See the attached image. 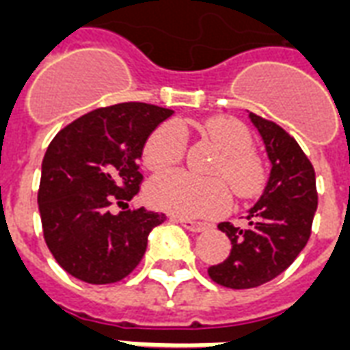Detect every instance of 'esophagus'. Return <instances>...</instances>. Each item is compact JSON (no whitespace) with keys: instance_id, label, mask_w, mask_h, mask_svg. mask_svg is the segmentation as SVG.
I'll use <instances>...</instances> for the list:
<instances>
[{"instance_id":"1","label":"esophagus","mask_w":350,"mask_h":350,"mask_svg":"<svg viewBox=\"0 0 350 350\" xmlns=\"http://www.w3.org/2000/svg\"><path fill=\"white\" fill-rule=\"evenodd\" d=\"M172 220L180 224V226H183L185 229H189V231H193V233H202V231H205V229H207V226H205V224L193 222V220H185V218H172Z\"/></svg>"}]
</instances>
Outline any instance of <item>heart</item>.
<instances>
[{"label":"heart","instance_id":"obj_1","mask_svg":"<svg viewBox=\"0 0 350 350\" xmlns=\"http://www.w3.org/2000/svg\"><path fill=\"white\" fill-rule=\"evenodd\" d=\"M200 130L222 152L211 174L226 180L240 198L257 193L262 170L252 154L253 141L247 128L231 117H218L205 121ZM185 148V124L165 122L146 139L143 161L156 172L167 170L180 163ZM146 200L152 207L180 218L220 217L231 205V196L222 181L200 180L181 170L152 178L146 187Z\"/></svg>","mask_w":350,"mask_h":350}]
</instances>
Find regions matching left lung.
<instances>
[{
    "label": "left lung",
    "mask_w": 350,
    "mask_h": 350,
    "mask_svg": "<svg viewBox=\"0 0 350 350\" xmlns=\"http://www.w3.org/2000/svg\"><path fill=\"white\" fill-rule=\"evenodd\" d=\"M250 121L270 159V178L247 211V228L218 224L231 240V253L207 270L217 284L233 290L257 288L281 275L306 246L317 209L316 172L297 141L252 111Z\"/></svg>",
    "instance_id": "8db88e82"
}]
</instances>
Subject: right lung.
<instances>
[{
    "label": "right lung",
    "instance_id": "add662e5",
    "mask_svg": "<svg viewBox=\"0 0 350 350\" xmlns=\"http://www.w3.org/2000/svg\"><path fill=\"white\" fill-rule=\"evenodd\" d=\"M172 113L154 104H113L79 117L47 146L38 191L44 239L75 279H124L141 262L152 229L167 220L145 207L113 215L110 205L137 194L143 146Z\"/></svg>",
    "mask_w": 350,
    "mask_h": 350
}]
</instances>
